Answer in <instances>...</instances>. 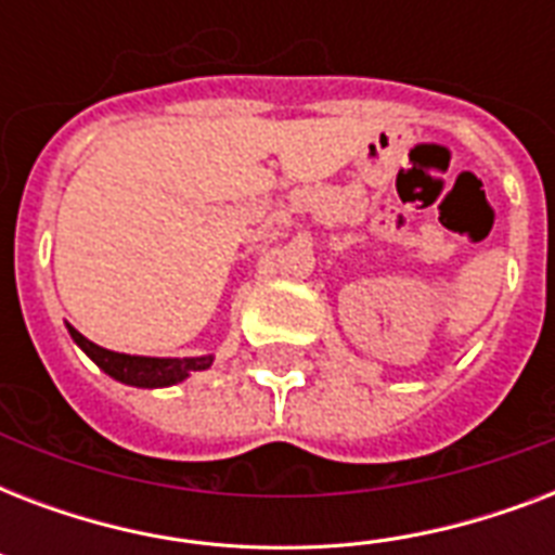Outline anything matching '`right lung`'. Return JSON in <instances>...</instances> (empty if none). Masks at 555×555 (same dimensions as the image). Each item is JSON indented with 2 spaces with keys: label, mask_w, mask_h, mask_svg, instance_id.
Here are the masks:
<instances>
[{
  "label": "right lung",
  "mask_w": 555,
  "mask_h": 555,
  "mask_svg": "<svg viewBox=\"0 0 555 555\" xmlns=\"http://www.w3.org/2000/svg\"><path fill=\"white\" fill-rule=\"evenodd\" d=\"M68 334L86 354L106 371L108 377L120 379L126 386H141V388H160L181 383L192 374V371H204L212 365V357H184V360H164V357H132V354H117L108 348L94 346L91 339H86L77 328L68 325Z\"/></svg>",
  "instance_id": "right-lung-1"
}]
</instances>
